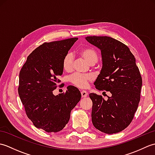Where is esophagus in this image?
Here are the masks:
<instances>
[{"mask_svg":"<svg viewBox=\"0 0 155 155\" xmlns=\"http://www.w3.org/2000/svg\"><path fill=\"white\" fill-rule=\"evenodd\" d=\"M81 96L83 98H84V97H87L88 96V93L87 91H81Z\"/></svg>","mask_w":155,"mask_h":155,"instance_id":"obj_1","label":"esophagus"}]
</instances>
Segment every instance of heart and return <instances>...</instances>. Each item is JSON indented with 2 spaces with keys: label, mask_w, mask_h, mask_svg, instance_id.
<instances>
[{
  "label": "heart",
  "mask_w": 155,
  "mask_h": 155,
  "mask_svg": "<svg viewBox=\"0 0 155 155\" xmlns=\"http://www.w3.org/2000/svg\"><path fill=\"white\" fill-rule=\"evenodd\" d=\"M80 54L91 64H95L98 61V53L93 48H82L80 51ZM62 67H63V68L66 71L68 72L71 71L72 69V67H73V56L71 53H68L65 55L63 61H62ZM93 77L90 74L75 73L69 78V81L74 86L81 88H84L88 86V83L93 80Z\"/></svg>",
  "instance_id": "obj_1"
}]
</instances>
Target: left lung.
I'll use <instances>...</instances> for the list:
<instances>
[{
  "label": "left lung",
  "mask_w": 155,
  "mask_h": 155,
  "mask_svg": "<svg viewBox=\"0 0 155 155\" xmlns=\"http://www.w3.org/2000/svg\"><path fill=\"white\" fill-rule=\"evenodd\" d=\"M85 39L101 52L103 67L95 87L111 93L107 101L89 94L93 101L92 122L103 133H119L131 123L140 101L142 78L136 59L127 46L113 38L93 36Z\"/></svg>",
  "instance_id": "left-lung-1"
}]
</instances>
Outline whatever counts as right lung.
<instances>
[{"mask_svg":"<svg viewBox=\"0 0 155 155\" xmlns=\"http://www.w3.org/2000/svg\"><path fill=\"white\" fill-rule=\"evenodd\" d=\"M77 40L45 42L28 55L20 71L18 91L26 113L36 127L46 132L63 129L81 100V92L73 86L65 93H52L63 72V58Z\"/></svg>","mask_w":155,"mask_h":155,"instance_id":"add662e5","label":"right lung"}]
</instances>
